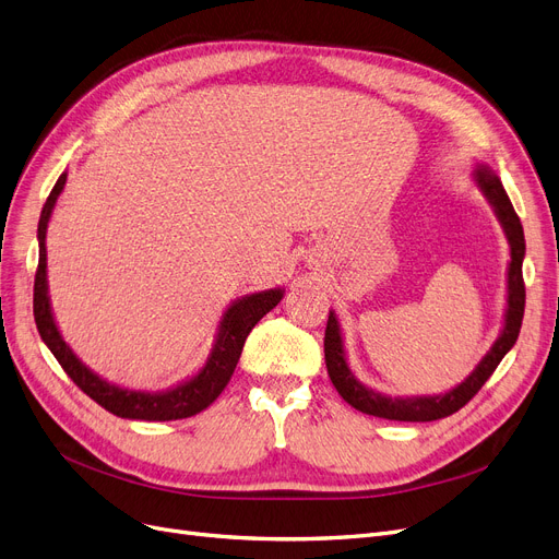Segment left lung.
I'll return each instance as SVG.
<instances>
[{
	"instance_id": "8db88e82",
	"label": "left lung",
	"mask_w": 559,
	"mask_h": 559,
	"mask_svg": "<svg viewBox=\"0 0 559 559\" xmlns=\"http://www.w3.org/2000/svg\"><path fill=\"white\" fill-rule=\"evenodd\" d=\"M474 183L479 186L484 198L490 202L495 216H498L502 230L509 241V266H507V308H504V322L500 329V336L490 345L484 359L477 364V368L453 389L444 391V394L436 396H396L391 399L380 391L361 384L353 370L347 366V355L343 345V332L341 322L334 311H329L326 332H324V361L326 373L332 378L338 394L345 403L353 405L355 409L364 412V415H373L380 419L391 421H436L444 419L453 412H459L477 391L484 386V382L492 376V370L504 359V355L513 347L515 338L521 334L523 313H525V283H523V258H525V235L519 214L513 212V204L504 191L500 177L495 175L488 165L477 163V168L472 173Z\"/></svg>"
}]
</instances>
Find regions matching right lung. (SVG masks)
I'll return each mask as SVG.
<instances>
[{"mask_svg": "<svg viewBox=\"0 0 559 559\" xmlns=\"http://www.w3.org/2000/svg\"><path fill=\"white\" fill-rule=\"evenodd\" d=\"M67 186V173H61L55 189L50 191L44 212L38 218V269L34 278V320L40 338L48 345L55 359L67 370V376L85 391V394L96 401L100 407H106L112 415L121 419H140V421H175L193 417L204 407H210L225 384L230 382L237 361L241 357V349L246 336L251 329L269 313L272 308L283 299V287H272V290H262L253 295H243L235 299L225 308V313L218 322L216 338L212 345V353L206 357L204 366L195 376L186 378L163 391H142L119 386L108 382L98 373L82 364L80 357L73 353L71 345L61 336L59 326L52 316L50 295H48V253H46V235L52 210L57 198L61 195Z\"/></svg>", "mask_w": 559, "mask_h": 559, "instance_id": "1", "label": "right lung"}]
</instances>
